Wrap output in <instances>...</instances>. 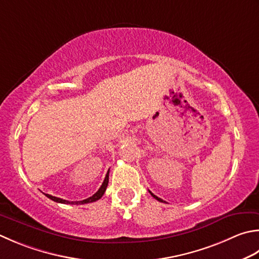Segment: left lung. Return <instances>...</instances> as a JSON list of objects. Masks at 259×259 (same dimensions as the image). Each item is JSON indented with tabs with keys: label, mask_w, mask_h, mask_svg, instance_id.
<instances>
[{
	"label": "left lung",
	"mask_w": 259,
	"mask_h": 259,
	"mask_svg": "<svg viewBox=\"0 0 259 259\" xmlns=\"http://www.w3.org/2000/svg\"><path fill=\"white\" fill-rule=\"evenodd\" d=\"M149 193H150L151 195H153V197H155V199H156L157 201H159V202H164L163 200H161V199H160V197H158V196H156L155 194H153V193H151V192H150V191H149Z\"/></svg>",
	"instance_id": "obj_1"
}]
</instances>
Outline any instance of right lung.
<instances>
[{"label": "right lung", "mask_w": 259, "mask_h": 259, "mask_svg": "<svg viewBox=\"0 0 259 259\" xmlns=\"http://www.w3.org/2000/svg\"><path fill=\"white\" fill-rule=\"evenodd\" d=\"M109 171H110V169L108 170V173H106L105 179H104V181H103L102 185H101V187L99 189V191L96 192L95 194H93L92 196H90L89 199H85V200H83V201L69 202V201H67V200H63V199H60V197H56V196L49 195V194H46V196L49 197L50 200H53V201H55V202H58V203H64V204H85V203H91V202H95V201L100 200L101 197L103 196L104 192H105V190H106V187H108V184H109Z\"/></svg>", "instance_id": "right-lung-1"}]
</instances>
